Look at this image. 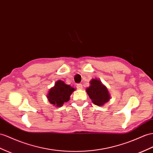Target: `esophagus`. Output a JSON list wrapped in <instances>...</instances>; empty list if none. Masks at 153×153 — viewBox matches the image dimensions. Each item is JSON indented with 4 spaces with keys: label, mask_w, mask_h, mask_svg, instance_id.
Returning <instances> with one entry per match:
<instances>
[{
    "label": "esophagus",
    "mask_w": 153,
    "mask_h": 153,
    "mask_svg": "<svg viewBox=\"0 0 153 153\" xmlns=\"http://www.w3.org/2000/svg\"><path fill=\"white\" fill-rule=\"evenodd\" d=\"M76 87L78 89H82V88H83V85H82V84H81V83H78V84H77Z\"/></svg>",
    "instance_id": "esophagus-1"
}]
</instances>
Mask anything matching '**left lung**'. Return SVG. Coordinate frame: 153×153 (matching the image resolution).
Segmentation results:
<instances>
[{
    "mask_svg": "<svg viewBox=\"0 0 153 153\" xmlns=\"http://www.w3.org/2000/svg\"><path fill=\"white\" fill-rule=\"evenodd\" d=\"M87 92L93 103L101 106L110 100V95L106 87L100 80L93 79L91 81V86L87 89Z\"/></svg>",
    "mask_w": 153,
    "mask_h": 153,
    "instance_id": "left-lung-1",
    "label": "left lung"
}]
</instances>
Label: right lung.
<instances>
[{"mask_svg":"<svg viewBox=\"0 0 153 153\" xmlns=\"http://www.w3.org/2000/svg\"><path fill=\"white\" fill-rule=\"evenodd\" d=\"M74 90L75 89L70 87V85L59 80L54 87L50 90L47 97L50 103L56 105V107H61L65 102H67L69 100L70 96Z\"/></svg>","mask_w":153,"mask_h":153,"instance_id":"1","label":"right lung"}]
</instances>
